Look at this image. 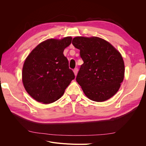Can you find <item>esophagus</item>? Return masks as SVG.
Here are the masks:
<instances>
[{
    "mask_svg": "<svg viewBox=\"0 0 146 146\" xmlns=\"http://www.w3.org/2000/svg\"><path fill=\"white\" fill-rule=\"evenodd\" d=\"M74 74H75V76H77V72H78V68H75L74 69Z\"/></svg>",
    "mask_w": 146,
    "mask_h": 146,
    "instance_id": "34e87169",
    "label": "esophagus"
}]
</instances>
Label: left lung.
<instances>
[{
    "label": "left lung",
    "instance_id": "1",
    "mask_svg": "<svg viewBox=\"0 0 146 146\" xmlns=\"http://www.w3.org/2000/svg\"><path fill=\"white\" fill-rule=\"evenodd\" d=\"M73 46L83 61L76 77L85 94L95 102H104L118 91L124 77L122 57L111 44L99 37L77 36Z\"/></svg>",
    "mask_w": 146,
    "mask_h": 146
}]
</instances>
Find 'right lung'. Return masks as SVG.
<instances>
[{
	"label": "right lung",
	"instance_id": "1",
	"mask_svg": "<svg viewBox=\"0 0 146 146\" xmlns=\"http://www.w3.org/2000/svg\"><path fill=\"white\" fill-rule=\"evenodd\" d=\"M72 38L48 39L41 42L25 59L23 68V82L28 94L42 104L59 99L75 78L68 60L63 54Z\"/></svg>",
	"mask_w": 146,
	"mask_h": 146
}]
</instances>
